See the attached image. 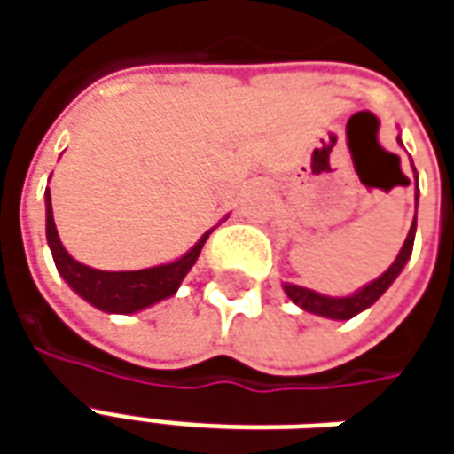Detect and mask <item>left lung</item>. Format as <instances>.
I'll return each instance as SVG.
<instances>
[{"label":"left lung","mask_w":454,"mask_h":454,"mask_svg":"<svg viewBox=\"0 0 454 454\" xmlns=\"http://www.w3.org/2000/svg\"><path fill=\"white\" fill-rule=\"evenodd\" d=\"M401 143V138H399ZM403 145V143H401ZM413 165V162H411ZM416 208H419V177H416ZM413 238H416V216H413V223L409 228V236L403 240V246H401L399 255L396 260L391 262V267L387 272H381L377 279H372L370 285L360 286L357 292H352L348 296H325L318 294L314 289H306V286L292 285V282H285L282 289H285V294L294 301L299 309H304L309 314L316 316H324V318H333V321H348L352 316L362 314L364 309H370L377 299H380L391 285H394V279L401 275V270L406 267V262L411 260V253H413Z\"/></svg>","instance_id":"8db88e82"}]
</instances>
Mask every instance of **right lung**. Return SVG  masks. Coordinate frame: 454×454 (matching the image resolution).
I'll return each mask as SVG.
<instances>
[{
  "mask_svg": "<svg viewBox=\"0 0 454 454\" xmlns=\"http://www.w3.org/2000/svg\"><path fill=\"white\" fill-rule=\"evenodd\" d=\"M211 231L199 238L184 255L165 265L129 270V272L94 270V267L77 262L60 243L58 228H55L53 204H51V189H45V238L53 253L55 267L74 294H80L87 304H92L104 314H138L162 299L175 296L182 279L199 260V253L207 243V238L211 236Z\"/></svg>",
  "mask_w": 454,
  "mask_h": 454,
  "instance_id": "1",
  "label": "right lung"
}]
</instances>
